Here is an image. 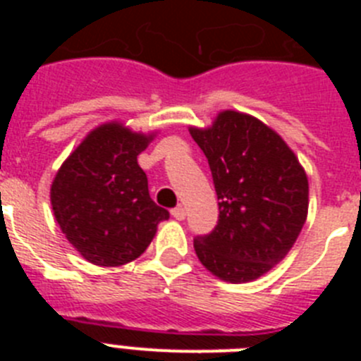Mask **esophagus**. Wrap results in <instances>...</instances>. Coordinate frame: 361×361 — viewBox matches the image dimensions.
<instances>
[{"mask_svg": "<svg viewBox=\"0 0 361 361\" xmlns=\"http://www.w3.org/2000/svg\"><path fill=\"white\" fill-rule=\"evenodd\" d=\"M171 215H173L175 220H184L186 219V209L183 206H177V208L171 209Z\"/></svg>", "mask_w": 361, "mask_h": 361, "instance_id": "1", "label": "esophagus"}]
</instances>
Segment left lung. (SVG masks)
I'll list each match as a JSON object with an SVG mask.
<instances>
[{"mask_svg":"<svg viewBox=\"0 0 361 361\" xmlns=\"http://www.w3.org/2000/svg\"><path fill=\"white\" fill-rule=\"evenodd\" d=\"M190 133L219 199L216 226L193 240L197 257L226 282H251L289 253L304 228L307 175L279 133L245 114L226 110L212 128Z\"/></svg>","mask_w":361,"mask_h":361,"instance_id":"8db88e82","label":"left lung"}]
</instances>
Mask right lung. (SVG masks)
Listing matches in <instances>:
<instances>
[{"instance_id":"1","label":"right lung","mask_w":361,"mask_h":361,"mask_svg":"<svg viewBox=\"0 0 361 361\" xmlns=\"http://www.w3.org/2000/svg\"><path fill=\"white\" fill-rule=\"evenodd\" d=\"M153 135L117 123L90 132L57 171L50 200L70 244L95 266L116 267L141 257L168 209L153 202L137 162Z\"/></svg>"}]
</instances>
